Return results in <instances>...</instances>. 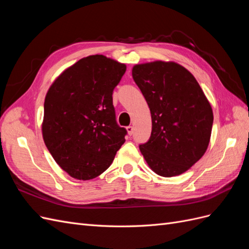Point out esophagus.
Returning a JSON list of instances; mask_svg holds the SVG:
<instances>
[{
    "mask_svg": "<svg viewBox=\"0 0 249 249\" xmlns=\"http://www.w3.org/2000/svg\"><path fill=\"white\" fill-rule=\"evenodd\" d=\"M126 131H127V134H129V135H132V134H133V131H134L133 126H132V125L126 126Z\"/></svg>",
    "mask_w": 249,
    "mask_h": 249,
    "instance_id": "obj_1",
    "label": "esophagus"
}]
</instances>
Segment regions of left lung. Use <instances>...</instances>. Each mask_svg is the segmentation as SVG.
Listing matches in <instances>:
<instances>
[{"instance_id":"obj_1","label":"left lung","mask_w":249,"mask_h":249,"mask_svg":"<svg viewBox=\"0 0 249 249\" xmlns=\"http://www.w3.org/2000/svg\"><path fill=\"white\" fill-rule=\"evenodd\" d=\"M152 114V134L139 145L148 166L165 178L182 175L206 153L213 111L193 74L176 62L133 67Z\"/></svg>"}]
</instances>
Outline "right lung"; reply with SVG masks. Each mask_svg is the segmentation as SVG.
Listing matches in <instances>:
<instances>
[{"mask_svg": "<svg viewBox=\"0 0 249 249\" xmlns=\"http://www.w3.org/2000/svg\"><path fill=\"white\" fill-rule=\"evenodd\" d=\"M125 70V64L106 56H88L66 69L49 89L42 137L56 163L73 178L102 175L125 141L112 97Z\"/></svg>", "mask_w": 249, "mask_h": 249, "instance_id": "obj_1", "label": "right lung"}]
</instances>
